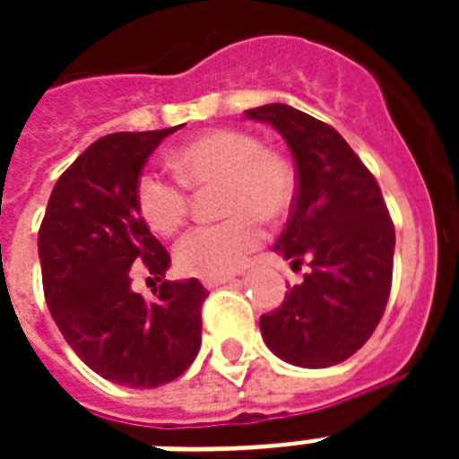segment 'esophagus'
<instances>
[{
    "mask_svg": "<svg viewBox=\"0 0 459 459\" xmlns=\"http://www.w3.org/2000/svg\"><path fill=\"white\" fill-rule=\"evenodd\" d=\"M233 276H216V279H202L204 288H219V286H226V283H233Z\"/></svg>",
    "mask_w": 459,
    "mask_h": 459,
    "instance_id": "esophagus-1",
    "label": "esophagus"
}]
</instances>
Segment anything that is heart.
Segmentation results:
<instances>
[{"mask_svg": "<svg viewBox=\"0 0 459 459\" xmlns=\"http://www.w3.org/2000/svg\"><path fill=\"white\" fill-rule=\"evenodd\" d=\"M178 178L145 171L135 186L143 221L171 236L186 223L187 188L216 187L219 221L195 226L176 247L180 272L216 279L236 272L264 240L262 220L276 221L295 200V178L281 154L264 150L255 135L236 128H219L197 135L171 154Z\"/></svg>", "mask_w": 459, "mask_h": 459, "instance_id": "obj_1", "label": "heart"}]
</instances>
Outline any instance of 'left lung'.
Returning <instances> with one entry per match:
<instances>
[{"mask_svg": "<svg viewBox=\"0 0 459 459\" xmlns=\"http://www.w3.org/2000/svg\"><path fill=\"white\" fill-rule=\"evenodd\" d=\"M272 124L298 169L293 209L273 250L307 266L305 281L286 293L259 328L283 362L324 369L369 341L391 295L395 229L377 178L342 135L288 104L245 111Z\"/></svg>", "mask_w": 459, "mask_h": 459, "instance_id": "1", "label": "left lung"}]
</instances>
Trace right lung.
I'll use <instances>...</instances> for the list:
<instances>
[{"mask_svg":"<svg viewBox=\"0 0 459 459\" xmlns=\"http://www.w3.org/2000/svg\"><path fill=\"white\" fill-rule=\"evenodd\" d=\"M180 126L111 133L56 180L38 233L47 307L74 352L118 385L157 388L193 364L202 342L197 279L164 281L154 302L133 290L138 272L164 279L169 252L138 212L147 157Z\"/></svg>","mask_w":459,"mask_h":459,"instance_id":"1","label":"right lung"}]
</instances>
